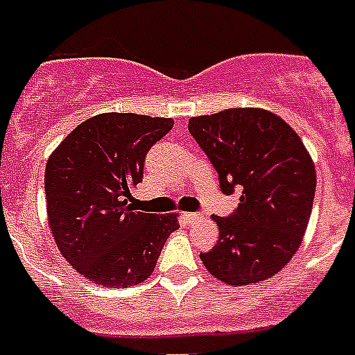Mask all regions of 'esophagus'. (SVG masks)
<instances>
[{
	"instance_id": "obj_1",
	"label": "esophagus",
	"mask_w": 355,
	"mask_h": 355,
	"mask_svg": "<svg viewBox=\"0 0 355 355\" xmlns=\"http://www.w3.org/2000/svg\"><path fill=\"white\" fill-rule=\"evenodd\" d=\"M183 218H185L187 223H191V222H198V220L201 218V214H196V212H185Z\"/></svg>"
}]
</instances>
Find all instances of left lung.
<instances>
[{"mask_svg":"<svg viewBox=\"0 0 355 355\" xmlns=\"http://www.w3.org/2000/svg\"><path fill=\"white\" fill-rule=\"evenodd\" d=\"M189 132L214 164L222 191H240L232 216H212L220 238L201 262L229 286L273 277L295 257L310 222L317 178L304 143L263 107L191 117Z\"/></svg>","mask_w":355,"mask_h":355,"instance_id":"obj_1","label":"left lung"}]
</instances>
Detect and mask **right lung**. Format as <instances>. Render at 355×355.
<instances>
[{"label": "right lung", "instance_id": "obj_1", "mask_svg": "<svg viewBox=\"0 0 355 355\" xmlns=\"http://www.w3.org/2000/svg\"><path fill=\"white\" fill-rule=\"evenodd\" d=\"M174 121L98 113L80 123L45 164L47 222L64 258L95 284L130 288L152 275L178 212H139L128 200L146 152Z\"/></svg>", "mask_w": 355, "mask_h": 355}]
</instances>
